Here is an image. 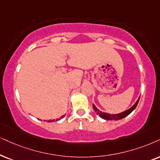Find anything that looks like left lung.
<instances>
[{"mask_svg": "<svg viewBox=\"0 0 160 160\" xmlns=\"http://www.w3.org/2000/svg\"><path fill=\"white\" fill-rule=\"evenodd\" d=\"M140 98V97H139ZM139 98H138V100H137V102H135L134 106L132 107H131L130 108L128 109V110L125 111V112H123L122 113H120V114H108V113H106V112H101V111L99 110L97 108L96 106H94V104H93V108H94V110L95 111V112H96V114L99 115L101 118L104 119V120H121V119L124 118V117H127L128 114H130L131 112H133V111L134 110L135 108H136L137 104H138L139 102Z\"/></svg>", "mask_w": 160, "mask_h": 160, "instance_id": "left-lung-1", "label": "left lung"}]
</instances>
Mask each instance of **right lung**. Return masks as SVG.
<instances>
[{"instance_id": "right-lung-1", "label": "right lung", "mask_w": 160, "mask_h": 160, "mask_svg": "<svg viewBox=\"0 0 160 160\" xmlns=\"http://www.w3.org/2000/svg\"><path fill=\"white\" fill-rule=\"evenodd\" d=\"M65 117V115H62V117H60V118L57 119V120H56V121H58V120H61V119H62V118H63V117ZM54 121H55V120H48V122H54Z\"/></svg>"}]
</instances>
